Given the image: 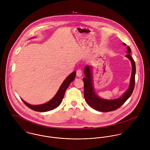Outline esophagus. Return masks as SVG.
<instances>
[{"instance_id":"1","label":"esophagus","mask_w":150,"mask_h":150,"mask_svg":"<svg viewBox=\"0 0 150 150\" xmlns=\"http://www.w3.org/2000/svg\"><path fill=\"white\" fill-rule=\"evenodd\" d=\"M83 74V73H82V70H80V69H78L77 71H76V75L77 77H80Z\"/></svg>"}]
</instances>
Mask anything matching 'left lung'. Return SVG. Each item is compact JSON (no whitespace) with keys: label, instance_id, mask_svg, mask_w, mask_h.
I'll use <instances>...</instances> for the list:
<instances>
[{"label":"left lung","instance_id":"obj_1","mask_svg":"<svg viewBox=\"0 0 150 150\" xmlns=\"http://www.w3.org/2000/svg\"><path fill=\"white\" fill-rule=\"evenodd\" d=\"M123 44L126 45L125 43H123ZM127 52L128 54L126 55V57L131 61L132 66L130 85L128 90L121 97L118 99L106 100L99 98L95 92V89L93 86L92 74L91 66H86L85 67L84 74L86 77L83 79L84 84V98L86 103L92 108L102 112H109L114 111L121 107L131 96L133 91L135 84L136 65L133 59L130 55L131 50L129 46L127 47Z\"/></svg>","mask_w":150,"mask_h":150}]
</instances>
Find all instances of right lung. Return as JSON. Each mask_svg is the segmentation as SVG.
<instances>
[{"instance_id":"add662e5","label":"right lung","mask_w":150,"mask_h":150,"mask_svg":"<svg viewBox=\"0 0 150 150\" xmlns=\"http://www.w3.org/2000/svg\"><path fill=\"white\" fill-rule=\"evenodd\" d=\"M76 74V72L73 71L69 76H68V77L64 80V81L60 86L57 94L48 102L43 105H32L27 103L21 99L22 102L30 109L34 111H39V112L48 111L57 108L62 102V99L64 97V93L66 90L67 89V88H68L71 82H72L75 79Z\"/></svg>"}]
</instances>
